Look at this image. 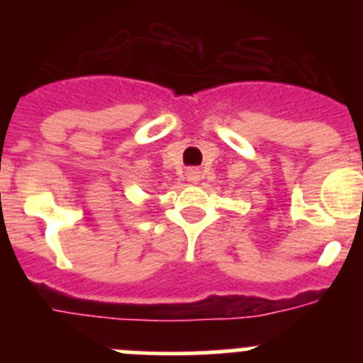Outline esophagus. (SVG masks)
Returning a JSON list of instances; mask_svg holds the SVG:
<instances>
[{"label":"esophagus","instance_id":"obj_1","mask_svg":"<svg viewBox=\"0 0 363 363\" xmlns=\"http://www.w3.org/2000/svg\"><path fill=\"white\" fill-rule=\"evenodd\" d=\"M187 179L191 182V184H198V182H200V171H196V169H191V171L187 172Z\"/></svg>","mask_w":363,"mask_h":363}]
</instances>
